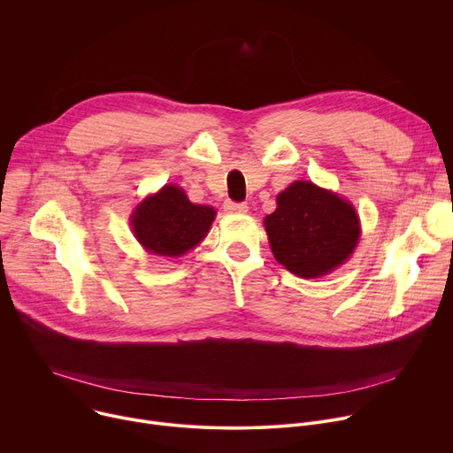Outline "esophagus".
I'll return each mask as SVG.
<instances>
[{"label":"esophagus","instance_id":"1","mask_svg":"<svg viewBox=\"0 0 453 453\" xmlns=\"http://www.w3.org/2000/svg\"><path fill=\"white\" fill-rule=\"evenodd\" d=\"M225 211L230 212V214H246V212H248V205H246V203L226 202V203H225Z\"/></svg>","mask_w":453,"mask_h":453}]
</instances>
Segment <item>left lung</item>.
I'll return each mask as SVG.
<instances>
[{
	"instance_id": "left-lung-1",
	"label": "left lung",
	"mask_w": 453,
	"mask_h": 453,
	"mask_svg": "<svg viewBox=\"0 0 453 453\" xmlns=\"http://www.w3.org/2000/svg\"><path fill=\"white\" fill-rule=\"evenodd\" d=\"M275 258L300 279H319L353 253L360 225L349 202L307 180L277 196V211L264 218Z\"/></svg>"
}]
</instances>
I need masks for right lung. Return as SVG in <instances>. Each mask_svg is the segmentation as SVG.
Returning a JSON list of instances; mask_svg holds the SVG:
<instances>
[{
    "mask_svg": "<svg viewBox=\"0 0 453 453\" xmlns=\"http://www.w3.org/2000/svg\"><path fill=\"white\" fill-rule=\"evenodd\" d=\"M214 218L211 205L191 203L184 189L169 184L139 203L130 225L148 253L180 257L203 241Z\"/></svg>",
    "mask_w": 453,
    "mask_h": 453,
    "instance_id": "1",
    "label": "right lung"
}]
</instances>
